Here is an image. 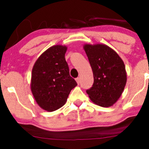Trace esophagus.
Returning <instances> with one entry per match:
<instances>
[{
  "instance_id": "esophagus-1",
  "label": "esophagus",
  "mask_w": 149,
  "mask_h": 149,
  "mask_svg": "<svg viewBox=\"0 0 149 149\" xmlns=\"http://www.w3.org/2000/svg\"><path fill=\"white\" fill-rule=\"evenodd\" d=\"M76 82H77V84H79V83H80V78H79V77L76 78Z\"/></svg>"
}]
</instances>
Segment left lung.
Returning <instances> with one entry per match:
<instances>
[{
	"label": "left lung",
	"instance_id": "obj_1",
	"mask_svg": "<svg viewBox=\"0 0 149 149\" xmlns=\"http://www.w3.org/2000/svg\"><path fill=\"white\" fill-rule=\"evenodd\" d=\"M83 47L94 75V84L86 90L88 97L100 107L112 106L120 97L127 82L124 62L106 45L85 44Z\"/></svg>",
	"mask_w": 149,
	"mask_h": 149
}]
</instances>
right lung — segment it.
<instances>
[{"label": "right lung", "instance_id": "1", "mask_svg": "<svg viewBox=\"0 0 149 149\" xmlns=\"http://www.w3.org/2000/svg\"><path fill=\"white\" fill-rule=\"evenodd\" d=\"M67 47H50L37 58L31 71L30 88L37 104L47 112L63 106L70 91L77 86L70 76L65 61Z\"/></svg>", "mask_w": 149, "mask_h": 149}]
</instances>
